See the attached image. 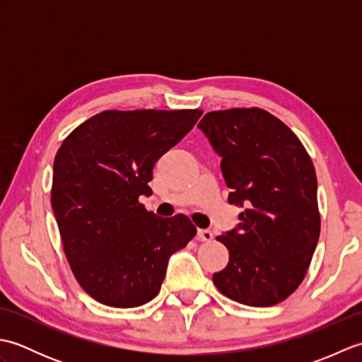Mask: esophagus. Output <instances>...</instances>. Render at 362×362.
<instances>
[{
	"mask_svg": "<svg viewBox=\"0 0 362 362\" xmlns=\"http://www.w3.org/2000/svg\"><path fill=\"white\" fill-rule=\"evenodd\" d=\"M197 238L201 241H205V243H210L213 240V233L210 232V230H205V228H201L197 230Z\"/></svg>",
	"mask_w": 362,
	"mask_h": 362,
	"instance_id": "34e87169",
	"label": "esophagus"
}]
</instances>
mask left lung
<instances>
[{
  "label": "left lung",
  "instance_id": "obj_1",
  "mask_svg": "<svg viewBox=\"0 0 362 362\" xmlns=\"http://www.w3.org/2000/svg\"><path fill=\"white\" fill-rule=\"evenodd\" d=\"M197 127L222 158L228 202L243 209L236 228L218 236L228 264L213 281L243 305L280 303L305 279L320 235L308 152L284 122L261 109L210 112Z\"/></svg>",
  "mask_w": 362,
  "mask_h": 362
}]
</instances>
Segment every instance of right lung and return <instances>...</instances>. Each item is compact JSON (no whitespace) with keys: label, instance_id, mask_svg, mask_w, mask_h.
Segmentation results:
<instances>
[{"label":"right lung","instance_id":"1","mask_svg":"<svg viewBox=\"0 0 362 362\" xmlns=\"http://www.w3.org/2000/svg\"><path fill=\"white\" fill-rule=\"evenodd\" d=\"M202 110H107L82 122L54 158L51 205L82 289L113 308L151 302L169 257L193 240L187 216L160 218L138 202L152 169Z\"/></svg>","mask_w":362,"mask_h":362}]
</instances>
